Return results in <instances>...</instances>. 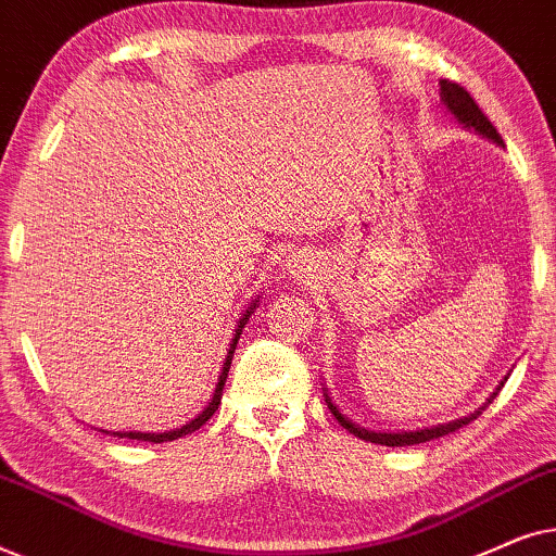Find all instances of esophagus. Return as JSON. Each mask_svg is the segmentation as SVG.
<instances>
[{"instance_id": "1", "label": "esophagus", "mask_w": 556, "mask_h": 556, "mask_svg": "<svg viewBox=\"0 0 556 556\" xmlns=\"http://www.w3.org/2000/svg\"><path fill=\"white\" fill-rule=\"evenodd\" d=\"M295 263H299V261H293V268H295ZM288 265H291V263H288Z\"/></svg>"}]
</instances>
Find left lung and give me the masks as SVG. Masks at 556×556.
<instances>
[{
  "label": "left lung",
  "instance_id": "obj_1",
  "mask_svg": "<svg viewBox=\"0 0 556 556\" xmlns=\"http://www.w3.org/2000/svg\"><path fill=\"white\" fill-rule=\"evenodd\" d=\"M440 103H443V109L451 113V116L458 121L463 128H470V131H476L478 136H483V139H489L493 143H498V147H504V139H501L496 128L489 118L483 116V111L478 109V103L473 98L468 96L466 88H460L458 83H451V80H440ZM508 377H504L506 382ZM504 382H498L496 390L489 394V400L483 402L481 407L473 409L468 417H460V420H451V422H443V425H432V428H422V430H402V432H382V430H369V428H362V425H356L354 420H349V417L341 413L337 402L331 400L329 394V387H324V394H326V405L333 413V417L341 422V428H346L352 432L354 438L359 440H367V443H377V445H387V447H405V445H417V443H428V440H435V438H443L447 432H455L460 430L463 425L473 422L478 415L483 413L485 407L491 405L493 400H496V394Z\"/></svg>",
  "mask_w": 556,
  "mask_h": 556
}]
</instances>
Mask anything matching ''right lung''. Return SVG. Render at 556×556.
I'll use <instances>...</instances> for the list:
<instances>
[{
  "label": "right lung",
  "instance_id": "add662e5",
  "mask_svg": "<svg viewBox=\"0 0 556 556\" xmlns=\"http://www.w3.org/2000/svg\"><path fill=\"white\" fill-rule=\"evenodd\" d=\"M257 303H261V295H257V299H253V303H250V306L245 308V314L240 316L238 326H235V333H232L230 349H227V356H225V362H223V369H219V377H217L215 392H212V400L207 402V407H204L202 413L194 417V420H189L187 425H181V428H177V430H166V432H139V430H121V432H111V435H116V438H128V440H149V443H169V440L185 438V435H189V432L200 430L202 425L207 422L210 417L217 413V407H219V400H223V387H225V382H227V371H230V364H232L235 346H238V339H240L242 329H245L248 318L255 314ZM101 432H109V430H101Z\"/></svg>",
  "mask_w": 556,
  "mask_h": 556
}]
</instances>
